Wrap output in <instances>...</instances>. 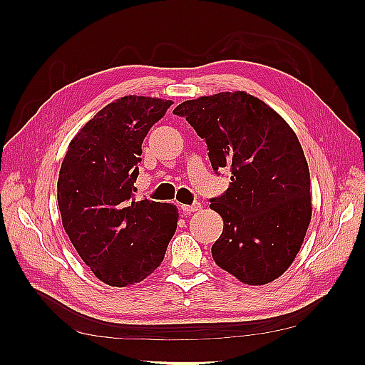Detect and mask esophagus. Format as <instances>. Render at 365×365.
<instances>
[{
    "instance_id": "34e87169",
    "label": "esophagus",
    "mask_w": 365,
    "mask_h": 365,
    "mask_svg": "<svg viewBox=\"0 0 365 365\" xmlns=\"http://www.w3.org/2000/svg\"><path fill=\"white\" fill-rule=\"evenodd\" d=\"M182 212L184 213H193V212H197V210H201V204L200 202H193L192 205H181Z\"/></svg>"
}]
</instances>
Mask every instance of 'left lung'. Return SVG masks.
<instances>
[{"label": "left lung", "instance_id": "obj_1", "mask_svg": "<svg viewBox=\"0 0 365 365\" xmlns=\"http://www.w3.org/2000/svg\"><path fill=\"white\" fill-rule=\"evenodd\" d=\"M207 145L228 189L210 200L224 219L212 247L219 268L247 284H267L288 269L311 222V176L295 132L260 98L244 91L187 101L173 109Z\"/></svg>", "mask_w": 365, "mask_h": 365}]
</instances>
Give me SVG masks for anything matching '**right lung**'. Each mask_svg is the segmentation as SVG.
Wrapping results in <instances>:
<instances>
[{
  "label": "right lung",
  "mask_w": 365,
  "mask_h": 365,
  "mask_svg": "<svg viewBox=\"0 0 365 365\" xmlns=\"http://www.w3.org/2000/svg\"><path fill=\"white\" fill-rule=\"evenodd\" d=\"M172 103L117 98L79 130L62 161V225L86 267L106 284L145 280L160 267L178 225L175 205L134 197L143 140Z\"/></svg>",
  "instance_id": "1"
}]
</instances>
